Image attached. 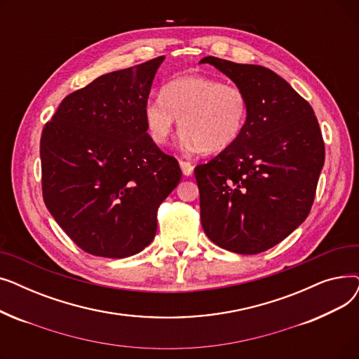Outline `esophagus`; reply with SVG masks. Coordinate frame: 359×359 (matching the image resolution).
Masks as SVG:
<instances>
[{"instance_id":"34e87169","label":"esophagus","mask_w":359,"mask_h":359,"mask_svg":"<svg viewBox=\"0 0 359 359\" xmlns=\"http://www.w3.org/2000/svg\"><path fill=\"white\" fill-rule=\"evenodd\" d=\"M179 164H180V168H182V172H183L184 176H192V173H194V165H192L189 161L180 160Z\"/></svg>"}]
</instances>
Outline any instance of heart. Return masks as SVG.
Segmentation results:
<instances>
[{"label":"heart","mask_w":359,"mask_h":359,"mask_svg":"<svg viewBox=\"0 0 359 359\" xmlns=\"http://www.w3.org/2000/svg\"><path fill=\"white\" fill-rule=\"evenodd\" d=\"M249 115V102L236 86L203 75H182L163 87L161 96L144 107L149 138L167 142L176 119L187 149L219 153L240 137Z\"/></svg>","instance_id":"b5f03b06"}]
</instances>
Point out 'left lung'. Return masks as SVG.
I'll use <instances>...</instances> for the list:
<instances>
[{"label": "left lung", "instance_id": "8db88e82", "mask_svg": "<svg viewBox=\"0 0 359 359\" xmlns=\"http://www.w3.org/2000/svg\"><path fill=\"white\" fill-rule=\"evenodd\" d=\"M244 91L249 115L237 141L195 167L201 222L217 246L265 252L311 210L325 142L313 107L269 68L205 56Z\"/></svg>", "mask_w": 359, "mask_h": 359}]
</instances>
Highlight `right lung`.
<instances>
[{"label": "right lung", "mask_w": 359, "mask_h": 359, "mask_svg": "<svg viewBox=\"0 0 359 359\" xmlns=\"http://www.w3.org/2000/svg\"><path fill=\"white\" fill-rule=\"evenodd\" d=\"M158 56L100 75L67 96L41 138L48 211L84 252L121 259L154 240L157 210L182 179L149 138L144 107Z\"/></svg>", "instance_id": "obj_1"}]
</instances>
